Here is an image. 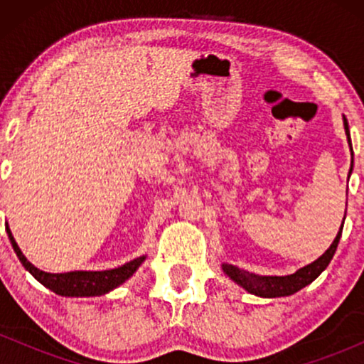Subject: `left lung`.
I'll list each match as a JSON object with an SVG mask.
<instances>
[{"mask_svg":"<svg viewBox=\"0 0 364 364\" xmlns=\"http://www.w3.org/2000/svg\"><path fill=\"white\" fill-rule=\"evenodd\" d=\"M342 121H344V129L346 136H348V144L350 145V133L348 127V119L342 116ZM353 169V166H350ZM346 219V215H344ZM342 228H344V223H342L339 232H337L336 240L332 241V245L328 246V250L321 257L316 258L315 262L308 263V265L301 267L299 270H296L294 274L291 275H258V274H250L246 270L237 269L235 265H229V263H223V272L231 279L232 282H236L237 286L243 287L245 291H248L250 294L260 296V298H282V296H291L294 292L301 291L303 287H306L308 284L315 281L318 275L323 272L328 267L330 260L333 258V253H336L337 245H339Z\"/></svg>","mask_w":364,"mask_h":364,"instance_id":"obj_1","label":"left lung"}]
</instances>
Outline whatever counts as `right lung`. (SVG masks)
I'll use <instances>...</instances> for the list:
<instances>
[{
	"label": "right lung",
	"mask_w": 364,
	"mask_h": 364,
	"mask_svg": "<svg viewBox=\"0 0 364 364\" xmlns=\"http://www.w3.org/2000/svg\"><path fill=\"white\" fill-rule=\"evenodd\" d=\"M6 232L8 237H10L11 246H14L16 257L22 262L25 269L34 275L44 287L56 292V294L65 296V298H92V296L107 294V292L119 287L123 282H127L128 279L139 270V267L145 262V258H147V255H141V257L135 258V260L124 263V265L118 267V269L111 270H97V272H92V270H75V272L51 274L37 269L36 265H32V263L25 258V255L22 253V250L18 248V245H16L8 224Z\"/></svg>",
	"instance_id": "obj_1"
}]
</instances>
